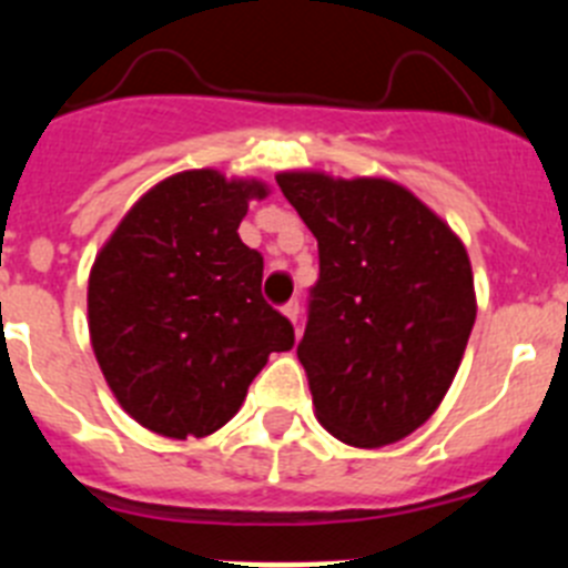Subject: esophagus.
I'll use <instances>...</instances> for the list:
<instances>
[{"instance_id":"obj_1","label":"esophagus","mask_w":568,"mask_h":568,"mask_svg":"<svg viewBox=\"0 0 568 568\" xmlns=\"http://www.w3.org/2000/svg\"><path fill=\"white\" fill-rule=\"evenodd\" d=\"M281 313L287 315V318L293 321V324H298V313H301L298 301H290V304H284V307H281Z\"/></svg>"}]
</instances>
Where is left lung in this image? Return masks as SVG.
<instances>
[{
	"instance_id": "left-lung-1",
	"label": "left lung",
	"mask_w": 568,
	"mask_h": 568,
	"mask_svg": "<svg viewBox=\"0 0 568 568\" xmlns=\"http://www.w3.org/2000/svg\"><path fill=\"white\" fill-rule=\"evenodd\" d=\"M318 239V281L298 361L318 424L358 449L433 418L475 324L464 241L398 182L275 175Z\"/></svg>"
}]
</instances>
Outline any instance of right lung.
<instances>
[{"label": "right lung", "mask_w": 568, "mask_h": 568, "mask_svg": "<svg viewBox=\"0 0 568 568\" xmlns=\"http://www.w3.org/2000/svg\"><path fill=\"white\" fill-rule=\"evenodd\" d=\"M258 179L175 173L128 210L88 281L102 375L133 420L164 438L213 435L241 409L293 324L261 298L264 258L239 239Z\"/></svg>", "instance_id": "add662e5"}]
</instances>
